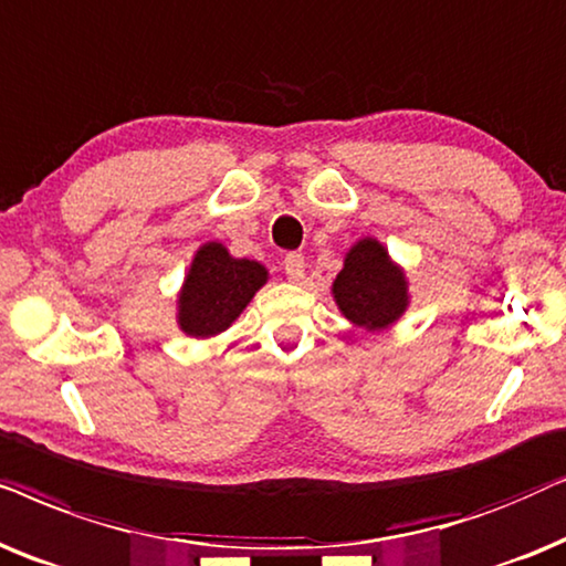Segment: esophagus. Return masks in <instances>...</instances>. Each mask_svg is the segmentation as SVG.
Returning <instances> with one entry per match:
<instances>
[{"mask_svg":"<svg viewBox=\"0 0 566 566\" xmlns=\"http://www.w3.org/2000/svg\"><path fill=\"white\" fill-rule=\"evenodd\" d=\"M284 274H287L292 282H303L305 279V259L300 253H290L284 259Z\"/></svg>","mask_w":566,"mask_h":566,"instance_id":"obj_1","label":"esophagus"}]
</instances>
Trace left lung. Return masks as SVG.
<instances>
[{"label": "left lung", "instance_id": "1", "mask_svg": "<svg viewBox=\"0 0 566 566\" xmlns=\"http://www.w3.org/2000/svg\"><path fill=\"white\" fill-rule=\"evenodd\" d=\"M331 292L344 318L367 331L394 326L409 307L403 269L390 261L388 248L375 238H361L349 248Z\"/></svg>", "mask_w": 566, "mask_h": 566}]
</instances>
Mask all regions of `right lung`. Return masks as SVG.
Masks as SVG:
<instances>
[{
  "mask_svg": "<svg viewBox=\"0 0 566 566\" xmlns=\"http://www.w3.org/2000/svg\"><path fill=\"white\" fill-rule=\"evenodd\" d=\"M269 271L259 261L232 259L222 243L196 251L178 295V326L184 334L209 338L222 334L245 311Z\"/></svg>",
  "mask_w": 566,
  "mask_h": 566,
  "instance_id": "obj_1",
  "label": "right lung"
}]
</instances>
